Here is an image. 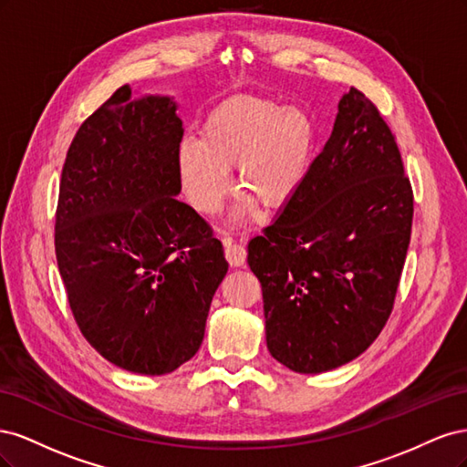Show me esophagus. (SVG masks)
Listing matches in <instances>:
<instances>
[{"label": "esophagus", "instance_id": "obj_1", "mask_svg": "<svg viewBox=\"0 0 467 467\" xmlns=\"http://www.w3.org/2000/svg\"><path fill=\"white\" fill-rule=\"evenodd\" d=\"M223 247H225V259L232 266H244L247 259V251L242 244H234L232 237H223Z\"/></svg>", "mask_w": 467, "mask_h": 467}]
</instances>
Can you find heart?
<instances>
[{
	"mask_svg": "<svg viewBox=\"0 0 467 467\" xmlns=\"http://www.w3.org/2000/svg\"><path fill=\"white\" fill-rule=\"evenodd\" d=\"M316 126L300 107H280L259 97H232L208 112L201 140H182L177 167L189 202L214 214L232 189L230 167L249 196L282 208L296 199L312 171Z\"/></svg>",
	"mask_w": 467,
	"mask_h": 467,
	"instance_id": "heart-1",
	"label": "heart"
}]
</instances>
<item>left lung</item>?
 Listing matches in <instances>:
<instances>
[{"label": "left lung", "instance_id": "obj_1", "mask_svg": "<svg viewBox=\"0 0 467 467\" xmlns=\"http://www.w3.org/2000/svg\"><path fill=\"white\" fill-rule=\"evenodd\" d=\"M413 223V189L378 107L350 88L302 191L249 242L266 347L321 374L368 348L393 309Z\"/></svg>", "mask_w": 467, "mask_h": 467}]
</instances>
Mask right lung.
Here are the masks:
<instances>
[{"label":"right lung","instance_id":"add662e5","mask_svg":"<svg viewBox=\"0 0 467 467\" xmlns=\"http://www.w3.org/2000/svg\"><path fill=\"white\" fill-rule=\"evenodd\" d=\"M181 140L171 97L119 88L76 132L56 208V261L79 331L146 376L196 355L228 273L220 239L177 201Z\"/></svg>","mask_w":467,"mask_h":467}]
</instances>
